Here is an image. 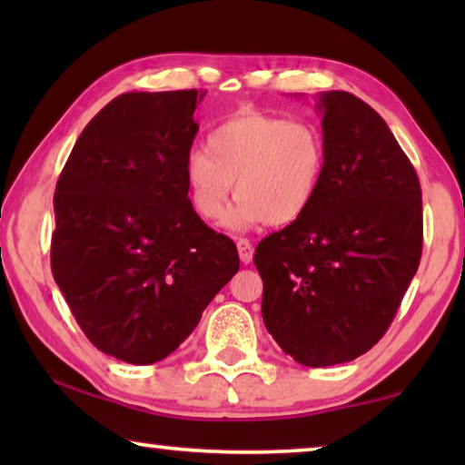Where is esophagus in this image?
I'll use <instances>...</instances> for the list:
<instances>
[{
	"instance_id": "34e87169",
	"label": "esophagus",
	"mask_w": 465,
	"mask_h": 465,
	"mask_svg": "<svg viewBox=\"0 0 465 465\" xmlns=\"http://www.w3.org/2000/svg\"><path fill=\"white\" fill-rule=\"evenodd\" d=\"M235 246H238V252H240V261L243 264H250L252 262V256H254V248H252L250 240L238 238V242H235Z\"/></svg>"
}]
</instances>
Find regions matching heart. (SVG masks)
Listing matches in <instances>:
<instances>
[{
    "instance_id": "heart-1",
    "label": "heart",
    "mask_w": 465,
    "mask_h": 465,
    "mask_svg": "<svg viewBox=\"0 0 465 465\" xmlns=\"http://www.w3.org/2000/svg\"><path fill=\"white\" fill-rule=\"evenodd\" d=\"M326 172V139L310 121L242 110L207 135L184 162L188 203L204 222L227 213L232 230L291 225L312 209Z\"/></svg>"
}]
</instances>
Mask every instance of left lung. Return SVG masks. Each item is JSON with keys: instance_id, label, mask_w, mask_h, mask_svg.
I'll use <instances>...</instances> for the list:
<instances>
[{"instance_id": "obj_1", "label": "left lung", "mask_w": 465, "mask_h": 465, "mask_svg": "<svg viewBox=\"0 0 465 465\" xmlns=\"http://www.w3.org/2000/svg\"><path fill=\"white\" fill-rule=\"evenodd\" d=\"M326 172L312 209L258 243L262 320L305 367L349 363L380 342L422 254V193L385 121L322 92Z\"/></svg>"}]
</instances>
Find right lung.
I'll use <instances>...</instances> for the list:
<instances>
[{
    "label": "right lung",
    "mask_w": 465,
    "mask_h": 465,
    "mask_svg": "<svg viewBox=\"0 0 465 465\" xmlns=\"http://www.w3.org/2000/svg\"><path fill=\"white\" fill-rule=\"evenodd\" d=\"M203 90L129 92L75 141L54 188L51 269L88 341L131 365L166 359L240 269L184 184Z\"/></svg>",
    "instance_id": "1"
}]
</instances>
